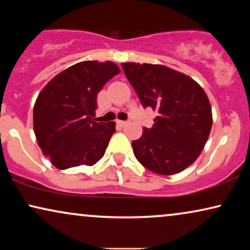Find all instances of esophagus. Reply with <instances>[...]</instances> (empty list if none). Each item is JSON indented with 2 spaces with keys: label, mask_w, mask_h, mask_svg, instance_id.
I'll return each mask as SVG.
<instances>
[{
  "label": "esophagus",
  "mask_w": 250,
  "mask_h": 250,
  "mask_svg": "<svg viewBox=\"0 0 250 250\" xmlns=\"http://www.w3.org/2000/svg\"><path fill=\"white\" fill-rule=\"evenodd\" d=\"M117 123H118V124L121 125V126H125V125L128 124V121H118Z\"/></svg>",
  "instance_id": "34e87169"
}]
</instances>
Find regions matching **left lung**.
I'll return each mask as SVG.
<instances>
[{"instance_id":"1","label":"left lung","mask_w":250,"mask_h":250,"mask_svg":"<svg viewBox=\"0 0 250 250\" xmlns=\"http://www.w3.org/2000/svg\"><path fill=\"white\" fill-rule=\"evenodd\" d=\"M145 108L158 116L151 128L132 142L136 159L160 175L182 172L194 163L209 136L213 115L204 88L180 71L163 64L122 63Z\"/></svg>"}]
</instances>
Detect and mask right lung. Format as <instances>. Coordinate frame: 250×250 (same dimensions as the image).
Masks as SVG:
<instances>
[{
    "instance_id": "obj_1",
    "label": "right lung",
    "mask_w": 250,
    "mask_h": 250,
    "mask_svg": "<svg viewBox=\"0 0 250 250\" xmlns=\"http://www.w3.org/2000/svg\"><path fill=\"white\" fill-rule=\"evenodd\" d=\"M112 61H82L54 76L36 99L33 125L43 155L67 169L92 166L104 157L116 123L93 121L97 97L115 75Z\"/></svg>"
}]
</instances>
